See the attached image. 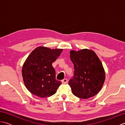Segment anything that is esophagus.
I'll return each instance as SVG.
<instances>
[{
	"label": "esophagus",
	"instance_id": "1",
	"mask_svg": "<svg viewBox=\"0 0 125 125\" xmlns=\"http://www.w3.org/2000/svg\"><path fill=\"white\" fill-rule=\"evenodd\" d=\"M68 79L67 78H64V79H63V80L62 81V82L63 84H66L68 82Z\"/></svg>",
	"mask_w": 125,
	"mask_h": 125
}]
</instances>
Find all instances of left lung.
Segmentation results:
<instances>
[{
	"mask_svg": "<svg viewBox=\"0 0 125 125\" xmlns=\"http://www.w3.org/2000/svg\"><path fill=\"white\" fill-rule=\"evenodd\" d=\"M74 66V77L69 82L73 94L88 99L99 92L104 83L105 73L99 58L92 50L83 49L70 52Z\"/></svg>",
	"mask_w": 125,
	"mask_h": 125,
	"instance_id": "8db88e82",
	"label": "left lung"
}]
</instances>
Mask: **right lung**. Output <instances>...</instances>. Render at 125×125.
I'll return each mask as SVG.
<instances>
[{"instance_id":"add662e5","label":"right lung","mask_w":125,"mask_h":125,"mask_svg":"<svg viewBox=\"0 0 125 125\" xmlns=\"http://www.w3.org/2000/svg\"><path fill=\"white\" fill-rule=\"evenodd\" d=\"M62 49L38 47L26 60L22 75L26 88L36 96L45 98L54 94L62 83L56 79L52 63L60 56Z\"/></svg>"}]
</instances>
